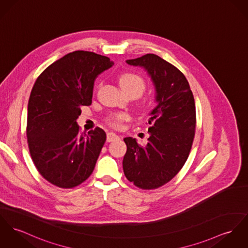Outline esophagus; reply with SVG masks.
<instances>
[{
	"mask_svg": "<svg viewBox=\"0 0 248 248\" xmlns=\"http://www.w3.org/2000/svg\"><path fill=\"white\" fill-rule=\"evenodd\" d=\"M117 138H118V136L116 134L113 133V132H108V133L107 134V140H108V142L113 141Z\"/></svg>",
	"mask_w": 248,
	"mask_h": 248,
	"instance_id": "obj_1",
	"label": "esophagus"
}]
</instances>
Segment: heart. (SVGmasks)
<instances>
[{
	"label": "heart",
	"mask_w": 248,
	"mask_h": 248,
	"mask_svg": "<svg viewBox=\"0 0 248 248\" xmlns=\"http://www.w3.org/2000/svg\"><path fill=\"white\" fill-rule=\"evenodd\" d=\"M125 120V116L124 114H119V113H114V114H111L108 119V124L114 127V128H122L123 125H124V122Z\"/></svg>",
	"instance_id": "heart-1"
}]
</instances>
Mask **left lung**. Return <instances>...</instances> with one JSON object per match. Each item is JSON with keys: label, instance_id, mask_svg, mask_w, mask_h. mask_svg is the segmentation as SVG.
<instances>
[{"label": "left lung", "instance_id": "1", "mask_svg": "<svg viewBox=\"0 0 248 248\" xmlns=\"http://www.w3.org/2000/svg\"><path fill=\"white\" fill-rule=\"evenodd\" d=\"M126 63L146 80L138 99L149 109L147 142L124 138L127 150L123 168L126 178L141 190H155L173 178L185 164L194 138L195 104L184 75L171 63L147 54Z\"/></svg>", "mask_w": 248, "mask_h": 248}]
</instances>
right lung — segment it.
I'll return each instance as SVG.
<instances>
[{"label":"right lung","mask_w":248,"mask_h":248,"mask_svg":"<svg viewBox=\"0 0 248 248\" xmlns=\"http://www.w3.org/2000/svg\"><path fill=\"white\" fill-rule=\"evenodd\" d=\"M93 69L89 57L70 53L41 73L29 98V152L39 173L59 188H74L89 178L107 139L99 127L80 132L77 123L82 107L92 105Z\"/></svg>","instance_id":"right-lung-1"}]
</instances>
